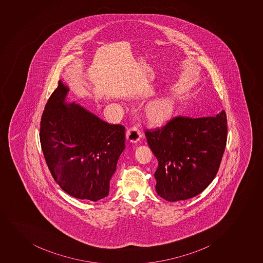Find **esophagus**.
<instances>
[{"mask_svg": "<svg viewBox=\"0 0 263 263\" xmlns=\"http://www.w3.org/2000/svg\"><path fill=\"white\" fill-rule=\"evenodd\" d=\"M142 136H143V132L137 125H133L126 132V138L132 143H137L139 141Z\"/></svg>", "mask_w": 263, "mask_h": 263, "instance_id": "1", "label": "esophagus"}]
</instances>
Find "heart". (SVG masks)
<instances>
[{"label":"heart","instance_id":"b5f03b06","mask_svg":"<svg viewBox=\"0 0 263 263\" xmlns=\"http://www.w3.org/2000/svg\"><path fill=\"white\" fill-rule=\"evenodd\" d=\"M175 106L173 98H159L147 105L144 109V116L151 125H163L172 119Z\"/></svg>","mask_w":263,"mask_h":263}]
</instances>
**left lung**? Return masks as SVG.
I'll use <instances>...</instances> for the list:
<instances>
[{"mask_svg": "<svg viewBox=\"0 0 263 263\" xmlns=\"http://www.w3.org/2000/svg\"><path fill=\"white\" fill-rule=\"evenodd\" d=\"M225 111L216 116H177L163 127L147 130L149 148L158 161V196L169 202L189 199L210 185L218 172L227 143Z\"/></svg>", "mask_w": 263, "mask_h": 263, "instance_id": "1", "label": "left lung"}]
</instances>
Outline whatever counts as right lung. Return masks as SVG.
I'll return each instance as SVG.
<instances>
[{"mask_svg": "<svg viewBox=\"0 0 263 263\" xmlns=\"http://www.w3.org/2000/svg\"><path fill=\"white\" fill-rule=\"evenodd\" d=\"M59 81L45 106L40 140L53 179L78 199L96 202L109 194L110 180L125 149V126L111 125L78 104Z\"/></svg>", "mask_w": 263, "mask_h": 263, "instance_id": "obj_1", "label": "right lung"}]
</instances>
